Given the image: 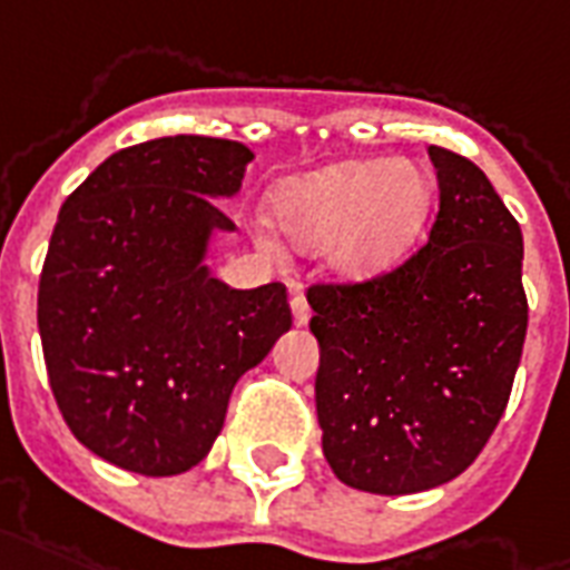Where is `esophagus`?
Returning <instances> with one entry per match:
<instances>
[{
    "label": "esophagus",
    "instance_id": "34e87169",
    "mask_svg": "<svg viewBox=\"0 0 570 570\" xmlns=\"http://www.w3.org/2000/svg\"><path fill=\"white\" fill-rule=\"evenodd\" d=\"M289 307H293V323L296 326H307V320H311V305H307V298L302 296V293H293V298H289Z\"/></svg>",
    "mask_w": 570,
    "mask_h": 570
}]
</instances>
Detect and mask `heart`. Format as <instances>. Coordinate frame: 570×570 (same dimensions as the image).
<instances>
[{"label":"heart","instance_id":"obj_1","mask_svg":"<svg viewBox=\"0 0 570 570\" xmlns=\"http://www.w3.org/2000/svg\"><path fill=\"white\" fill-rule=\"evenodd\" d=\"M432 210V180L407 159H353L284 180L272 217L293 247L323 250L328 274L365 284L407 259Z\"/></svg>","mask_w":570,"mask_h":570}]
</instances>
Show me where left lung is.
I'll return each mask as SVG.
<instances>
[{"instance_id":"left-lung-1","label":"left lung","mask_w":570,"mask_h":570,"mask_svg":"<svg viewBox=\"0 0 570 570\" xmlns=\"http://www.w3.org/2000/svg\"><path fill=\"white\" fill-rule=\"evenodd\" d=\"M429 242L365 284H314L317 420L341 483L411 495L459 478L508 407L529 326L522 232L471 159L429 147Z\"/></svg>"}]
</instances>
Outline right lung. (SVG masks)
<instances>
[{"mask_svg":"<svg viewBox=\"0 0 570 570\" xmlns=\"http://www.w3.org/2000/svg\"><path fill=\"white\" fill-rule=\"evenodd\" d=\"M238 141L126 147L60 208L38 281L48 381L71 435L117 468L171 478L208 456L244 371L293 326L284 284L232 289L205 265L235 223Z\"/></svg>","mask_w":570,"mask_h":570,"instance_id":"1","label":"right lung"}]
</instances>
